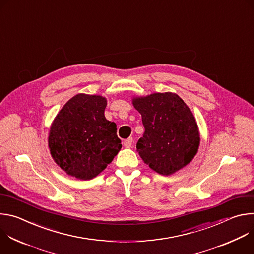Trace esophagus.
<instances>
[{
    "label": "esophagus",
    "mask_w": 254,
    "mask_h": 254,
    "mask_svg": "<svg viewBox=\"0 0 254 254\" xmlns=\"http://www.w3.org/2000/svg\"><path fill=\"white\" fill-rule=\"evenodd\" d=\"M131 144H132V138H131V137H128V138H127V139L124 141V146H125L126 148H130Z\"/></svg>",
    "instance_id": "34e87169"
}]
</instances>
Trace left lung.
<instances>
[{"label":"left lung","instance_id":"8db88e82","mask_svg":"<svg viewBox=\"0 0 254 254\" xmlns=\"http://www.w3.org/2000/svg\"><path fill=\"white\" fill-rule=\"evenodd\" d=\"M144 132L136 143L144 164L160 175L170 176L187 166L200 146L196 119L178 94L156 92L133 96Z\"/></svg>","mask_w":254,"mask_h":254}]
</instances>
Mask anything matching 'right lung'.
Wrapping results in <instances>:
<instances>
[{
  "mask_svg": "<svg viewBox=\"0 0 254 254\" xmlns=\"http://www.w3.org/2000/svg\"><path fill=\"white\" fill-rule=\"evenodd\" d=\"M106 104L104 96L78 93L52 122L48 147L54 162L67 175L93 179L121 151L117 125L104 117Z\"/></svg>",
  "mask_w": 254,
  "mask_h": 254,
  "instance_id": "right-lung-1",
  "label": "right lung"
}]
</instances>
